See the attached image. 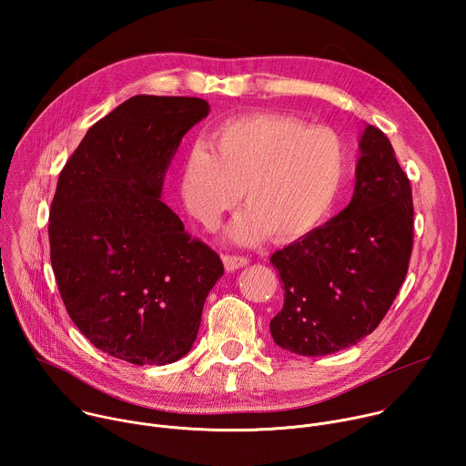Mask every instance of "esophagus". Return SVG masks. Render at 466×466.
I'll return each instance as SVG.
<instances>
[{
	"label": "esophagus",
	"mask_w": 466,
	"mask_h": 466,
	"mask_svg": "<svg viewBox=\"0 0 466 466\" xmlns=\"http://www.w3.org/2000/svg\"><path fill=\"white\" fill-rule=\"evenodd\" d=\"M223 263L227 271H236L239 268H245L248 263V258L245 256H238V254H223Z\"/></svg>",
	"instance_id": "34e87169"
}]
</instances>
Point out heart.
Wrapping results in <instances>:
<instances>
[{
    "label": "heart",
    "instance_id": "heart-1",
    "mask_svg": "<svg viewBox=\"0 0 466 466\" xmlns=\"http://www.w3.org/2000/svg\"><path fill=\"white\" fill-rule=\"evenodd\" d=\"M210 146L193 144L182 171L186 208L207 227L243 198L232 228L238 243H291L329 216L345 186L349 155L329 127L280 112H247L219 123Z\"/></svg>",
    "mask_w": 466,
    "mask_h": 466
}]
</instances>
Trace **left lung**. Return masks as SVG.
<instances>
[{
    "label": "left lung",
    "mask_w": 466,
    "mask_h": 466,
    "mask_svg": "<svg viewBox=\"0 0 466 466\" xmlns=\"http://www.w3.org/2000/svg\"><path fill=\"white\" fill-rule=\"evenodd\" d=\"M360 151L350 205L271 256L284 284L271 336L300 356H326L372 334L410 269V178L378 127L367 125Z\"/></svg>",
    "instance_id": "8db88e82"
}]
</instances>
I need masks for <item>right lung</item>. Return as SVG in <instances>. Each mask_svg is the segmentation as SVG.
I'll return each mask as SVG.
<instances>
[{
    "mask_svg": "<svg viewBox=\"0 0 466 466\" xmlns=\"http://www.w3.org/2000/svg\"><path fill=\"white\" fill-rule=\"evenodd\" d=\"M208 110L198 97H130L88 128L58 175L47 228L55 280L81 334L117 360L186 356L225 273L160 198L182 137Z\"/></svg>",
    "mask_w": 466,
    "mask_h": 466,
    "instance_id": "obj_1",
    "label": "right lung"
}]
</instances>
